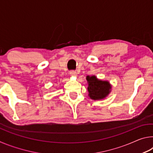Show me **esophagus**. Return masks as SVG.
I'll use <instances>...</instances> for the list:
<instances>
[{
  "instance_id": "esophagus-1",
  "label": "esophagus",
  "mask_w": 153,
  "mask_h": 153,
  "mask_svg": "<svg viewBox=\"0 0 153 153\" xmlns=\"http://www.w3.org/2000/svg\"><path fill=\"white\" fill-rule=\"evenodd\" d=\"M70 75L71 76H77V73H76V71H74V70H72V71H70Z\"/></svg>"
}]
</instances>
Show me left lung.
<instances>
[{"mask_svg": "<svg viewBox=\"0 0 153 153\" xmlns=\"http://www.w3.org/2000/svg\"><path fill=\"white\" fill-rule=\"evenodd\" d=\"M86 79L88 82V95L92 99H102L110 92L111 86L108 82L98 79L96 76H87Z\"/></svg>", "mask_w": 153, "mask_h": 153, "instance_id": "left-lung-1", "label": "left lung"}]
</instances>
